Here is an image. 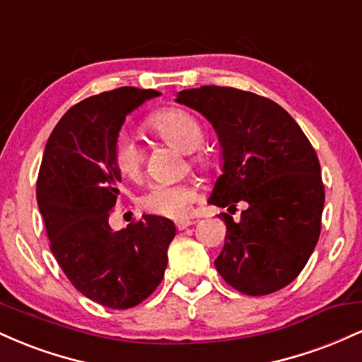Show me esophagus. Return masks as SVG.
<instances>
[{"instance_id":"34e87169","label":"esophagus","mask_w":362,"mask_h":362,"mask_svg":"<svg viewBox=\"0 0 362 362\" xmlns=\"http://www.w3.org/2000/svg\"><path fill=\"white\" fill-rule=\"evenodd\" d=\"M190 224H194L190 219H178V221L175 223V226H177V230H185V228H189Z\"/></svg>"}]
</instances>
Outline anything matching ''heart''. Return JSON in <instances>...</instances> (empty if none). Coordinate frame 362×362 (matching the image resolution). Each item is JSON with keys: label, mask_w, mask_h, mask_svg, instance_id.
Returning <instances> with one entry per match:
<instances>
[{"label": "heart", "mask_w": 362, "mask_h": 362, "mask_svg": "<svg viewBox=\"0 0 362 362\" xmlns=\"http://www.w3.org/2000/svg\"><path fill=\"white\" fill-rule=\"evenodd\" d=\"M148 127L160 136L165 143L172 144L184 153H192L201 148L204 131L199 120L184 109H165L148 119ZM192 163L206 167V158L192 156ZM114 165L126 178H138L143 165L141 149L131 136H119L114 144ZM197 197L195 189L189 184H158L151 185L139 195V206L148 213L163 218H182Z\"/></svg>", "instance_id": "obj_1"}]
</instances>
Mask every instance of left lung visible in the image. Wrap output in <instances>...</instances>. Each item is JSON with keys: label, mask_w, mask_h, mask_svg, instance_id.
<instances>
[{"label": "left lung", "mask_w": 362, "mask_h": 362, "mask_svg": "<svg viewBox=\"0 0 362 362\" xmlns=\"http://www.w3.org/2000/svg\"><path fill=\"white\" fill-rule=\"evenodd\" d=\"M177 102L213 124L223 155V175L209 204L224 214L226 238L216 271L248 296L276 293L298 277L317 247L325 187L313 146L296 120L276 102L230 86L184 90Z\"/></svg>", "instance_id": "left-lung-1"}]
</instances>
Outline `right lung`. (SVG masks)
<instances>
[{
    "instance_id": "add662e5",
    "label": "right lung",
    "mask_w": 362,
    "mask_h": 362,
    "mask_svg": "<svg viewBox=\"0 0 362 362\" xmlns=\"http://www.w3.org/2000/svg\"><path fill=\"white\" fill-rule=\"evenodd\" d=\"M158 95L122 86L76 103L49 136L37 178L52 255L74 288L112 310L132 308L158 288L175 236V224L161 216L144 214L120 231L109 224L119 195V131L127 114Z\"/></svg>"
}]
</instances>
